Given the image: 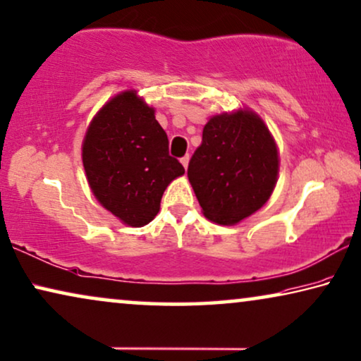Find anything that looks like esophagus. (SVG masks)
Returning a JSON list of instances; mask_svg holds the SVG:
<instances>
[{"label":"esophagus","instance_id":"1","mask_svg":"<svg viewBox=\"0 0 361 361\" xmlns=\"http://www.w3.org/2000/svg\"><path fill=\"white\" fill-rule=\"evenodd\" d=\"M189 159H190L189 154H185L184 158H180V163H182V166H184L185 169H187V166H189Z\"/></svg>","mask_w":361,"mask_h":361}]
</instances>
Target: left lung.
<instances>
[{
    "label": "left lung",
    "instance_id": "8db88e82",
    "mask_svg": "<svg viewBox=\"0 0 361 361\" xmlns=\"http://www.w3.org/2000/svg\"><path fill=\"white\" fill-rule=\"evenodd\" d=\"M279 163L267 125L255 112L241 109L208 120L187 176L203 215L231 226L267 203Z\"/></svg>",
    "mask_w": 361,
    "mask_h": 361
}]
</instances>
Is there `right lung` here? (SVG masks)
<instances>
[{
	"mask_svg": "<svg viewBox=\"0 0 361 361\" xmlns=\"http://www.w3.org/2000/svg\"><path fill=\"white\" fill-rule=\"evenodd\" d=\"M82 166L97 202L133 228L158 215L166 187L185 172L169 156L154 109L132 90L114 96L91 120Z\"/></svg>",
	"mask_w": 361,
	"mask_h": 361,
	"instance_id": "obj_1",
	"label": "right lung"
}]
</instances>
